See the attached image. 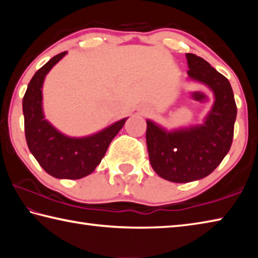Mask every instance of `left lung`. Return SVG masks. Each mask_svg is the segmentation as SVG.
<instances>
[{"mask_svg": "<svg viewBox=\"0 0 258 258\" xmlns=\"http://www.w3.org/2000/svg\"><path fill=\"white\" fill-rule=\"evenodd\" d=\"M187 75L211 87L215 102L204 125L166 132L147 120L150 164L160 177L186 183L209 175L228 154L233 140L237 104L228 78L206 60L186 53Z\"/></svg>", "mask_w": 258, "mask_h": 258, "instance_id": "8db88e82", "label": "left lung"}]
</instances>
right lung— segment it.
I'll return each mask as SVG.
<instances>
[{
    "instance_id": "1",
    "label": "right lung",
    "mask_w": 258,
    "mask_h": 258,
    "mask_svg": "<svg viewBox=\"0 0 258 258\" xmlns=\"http://www.w3.org/2000/svg\"><path fill=\"white\" fill-rule=\"evenodd\" d=\"M67 53L54 55L30 80L23 99L25 135L27 146L43 169L56 178L77 180L92 173L101 163L112 139L127 118L87 138H68L44 119L42 85L50 69Z\"/></svg>"
}]
</instances>
